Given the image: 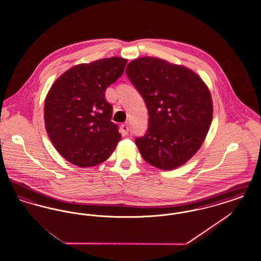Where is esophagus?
<instances>
[{
	"mask_svg": "<svg viewBox=\"0 0 261 261\" xmlns=\"http://www.w3.org/2000/svg\"><path fill=\"white\" fill-rule=\"evenodd\" d=\"M121 132H122V134H123L124 136H126V135H128V132H129V125H121Z\"/></svg>",
	"mask_w": 261,
	"mask_h": 261,
	"instance_id": "obj_1",
	"label": "esophagus"
}]
</instances>
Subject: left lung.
<instances>
[{
	"label": "left lung",
	"instance_id": "1",
	"mask_svg": "<svg viewBox=\"0 0 261 261\" xmlns=\"http://www.w3.org/2000/svg\"><path fill=\"white\" fill-rule=\"evenodd\" d=\"M126 75L149 112L146 134L135 139L143 159L163 170L183 165L210 130L213 108L208 88L191 69L153 57L130 62Z\"/></svg>",
	"mask_w": 261,
	"mask_h": 261
}]
</instances>
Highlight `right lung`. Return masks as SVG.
Listing matches in <instances>:
<instances>
[{
	"mask_svg": "<svg viewBox=\"0 0 261 261\" xmlns=\"http://www.w3.org/2000/svg\"><path fill=\"white\" fill-rule=\"evenodd\" d=\"M127 60L112 57L75 65L51 85L45 99L47 133L72 164L89 167L107 161L121 136L112 121L106 90L123 74Z\"/></svg>",
	"mask_w": 261,
	"mask_h": 261,
	"instance_id": "1",
	"label": "right lung"
}]
</instances>
